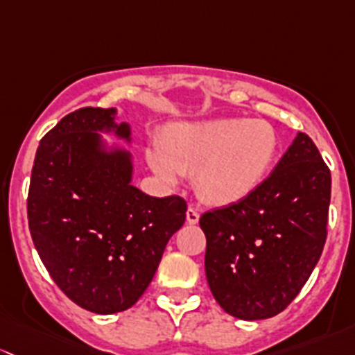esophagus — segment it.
<instances>
[{"instance_id":"esophagus-1","label":"esophagus","mask_w":355,"mask_h":355,"mask_svg":"<svg viewBox=\"0 0 355 355\" xmlns=\"http://www.w3.org/2000/svg\"><path fill=\"white\" fill-rule=\"evenodd\" d=\"M186 220H188L189 224H196V222L200 220V211L196 210V208L189 207L188 211H186Z\"/></svg>"}]
</instances>
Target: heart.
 <instances>
[{
  "label": "heart",
  "instance_id": "heart-1",
  "mask_svg": "<svg viewBox=\"0 0 355 355\" xmlns=\"http://www.w3.org/2000/svg\"><path fill=\"white\" fill-rule=\"evenodd\" d=\"M279 148V133L272 123L222 118L174 124L148 160L169 182L179 174H196V189L207 202L231 205L250 196L265 181Z\"/></svg>",
  "mask_w": 355,
  "mask_h": 355
}]
</instances>
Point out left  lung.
<instances>
[{
    "label": "left lung",
    "mask_w": 355,
    "mask_h": 355,
    "mask_svg": "<svg viewBox=\"0 0 355 355\" xmlns=\"http://www.w3.org/2000/svg\"><path fill=\"white\" fill-rule=\"evenodd\" d=\"M330 195V169L299 133L250 196L205 211V272L225 313L265 320L294 301L323 251Z\"/></svg>",
    "instance_id": "1"
}]
</instances>
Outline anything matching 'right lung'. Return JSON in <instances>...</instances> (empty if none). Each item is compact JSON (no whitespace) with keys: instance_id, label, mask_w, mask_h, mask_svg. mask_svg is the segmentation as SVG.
<instances>
[{"instance_id":"add662e5","label":"right lung","mask_w":355,"mask_h":355,"mask_svg":"<svg viewBox=\"0 0 355 355\" xmlns=\"http://www.w3.org/2000/svg\"><path fill=\"white\" fill-rule=\"evenodd\" d=\"M114 109L82 107L47 131L27 196L32 241L56 286L97 314L131 308L147 291L171 236L184 224L182 196L153 198L131 184V160L98 150Z\"/></svg>"}]
</instances>
